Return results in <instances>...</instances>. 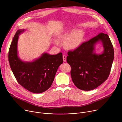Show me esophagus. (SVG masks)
Segmentation results:
<instances>
[{
  "instance_id": "34e87169",
  "label": "esophagus",
  "mask_w": 122,
  "mask_h": 122,
  "mask_svg": "<svg viewBox=\"0 0 122 122\" xmlns=\"http://www.w3.org/2000/svg\"><path fill=\"white\" fill-rule=\"evenodd\" d=\"M63 61L65 62L66 61V56L65 55L63 56Z\"/></svg>"
}]
</instances>
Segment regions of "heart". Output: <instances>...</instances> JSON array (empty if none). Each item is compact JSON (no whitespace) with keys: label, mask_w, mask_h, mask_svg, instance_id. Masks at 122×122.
<instances>
[{"label":"heart","mask_w":122,"mask_h":122,"mask_svg":"<svg viewBox=\"0 0 122 122\" xmlns=\"http://www.w3.org/2000/svg\"><path fill=\"white\" fill-rule=\"evenodd\" d=\"M84 33L82 30H71L62 34L60 38L65 42V47L69 50L77 49L81 45L83 38ZM57 43V42H56Z\"/></svg>","instance_id":"heart-1"}]
</instances>
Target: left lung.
Instances as JSON below:
<instances>
[{
    "label": "left lung",
    "instance_id": "left-lung-1",
    "mask_svg": "<svg viewBox=\"0 0 122 122\" xmlns=\"http://www.w3.org/2000/svg\"><path fill=\"white\" fill-rule=\"evenodd\" d=\"M101 42L104 51L101 54L94 52L96 44ZM66 61L71 67L73 82L79 89L93 90L108 78L114 59V49L109 36L99 33L79 47L67 53Z\"/></svg>",
    "mask_w": 122,
    "mask_h": 122
}]
</instances>
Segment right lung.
<instances>
[{
  "label": "right lung",
  "instance_id": "1",
  "mask_svg": "<svg viewBox=\"0 0 122 122\" xmlns=\"http://www.w3.org/2000/svg\"><path fill=\"white\" fill-rule=\"evenodd\" d=\"M25 29L16 32L9 51L11 71L18 82L29 91L41 93L48 89L54 80L57 69L63 62L62 53L51 55L45 53L32 62L21 60L18 56L19 36Z\"/></svg>",
  "mask_w": 122,
  "mask_h": 122
}]
</instances>
